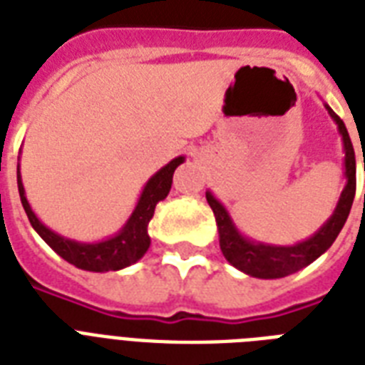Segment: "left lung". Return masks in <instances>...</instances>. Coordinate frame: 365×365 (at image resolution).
<instances>
[{"label": "left lung", "mask_w": 365, "mask_h": 365, "mask_svg": "<svg viewBox=\"0 0 365 365\" xmlns=\"http://www.w3.org/2000/svg\"><path fill=\"white\" fill-rule=\"evenodd\" d=\"M326 110L335 121L341 138H343L346 185L341 193L339 202L335 206L331 217L312 235L311 239L294 244V246H272V244L254 242V240L244 239L242 235L237 231L233 220L229 217L222 202L210 191H206V200H208V205L216 216L220 248H222L225 259L250 277L282 278L292 274V272H297L303 267L311 265L312 261L320 257L334 244V240L337 239V235L341 233V229L345 225L349 212L352 208L354 193H356V157H354V148H352L345 123L341 121V117L329 106H326Z\"/></svg>", "instance_id": "1"}]
</instances>
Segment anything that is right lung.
<instances>
[{"mask_svg":"<svg viewBox=\"0 0 365 365\" xmlns=\"http://www.w3.org/2000/svg\"><path fill=\"white\" fill-rule=\"evenodd\" d=\"M183 163V157L172 159L166 166H163L155 176L149 178L145 183L136 208L125 223V227L108 240L102 242H76V240L64 239L48 227H45L37 216L31 212L28 200H26L24 185L20 178V168H16V182H19V193L22 206H24L26 216L30 220L31 227L36 229L37 235L41 237L56 254L66 259L77 269L93 272H106V271H119L125 267L136 263L142 259L143 254L148 252L151 239L148 235V225L155 214V206L159 200H163L168 195L172 187V176L174 170Z\"/></svg>","mask_w":365,"mask_h":365,"instance_id":"right-lung-1","label":"right lung"}]
</instances>
